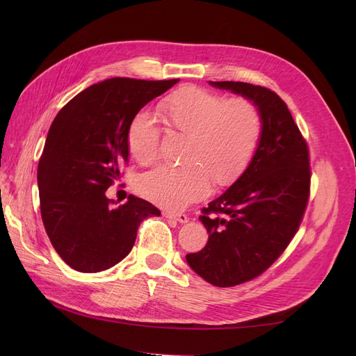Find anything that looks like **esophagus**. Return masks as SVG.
<instances>
[{
    "instance_id": "esophagus-1",
    "label": "esophagus",
    "mask_w": 356,
    "mask_h": 356,
    "mask_svg": "<svg viewBox=\"0 0 356 356\" xmlns=\"http://www.w3.org/2000/svg\"><path fill=\"white\" fill-rule=\"evenodd\" d=\"M163 217L177 220L179 222H188V215H186V213H177V212H170V211H163Z\"/></svg>"
}]
</instances>
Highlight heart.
I'll return each mask as SVG.
<instances>
[{
  "mask_svg": "<svg viewBox=\"0 0 356 356\" xmlns=\"http://www.w3.org/2000/svg\"><path fill=\"white\" fill-rule=\"evenodd\" d=\"M168 132L187 139L186 166L157 168L138 181L145 199L168 209H182L207 196L211 179L229 186L250 166L263 135V115L243 96L225 98L197 86L182 88L159 105ZM127 148L139 165L159 156L160 129L147 113L132 117L126 134Z\"/></svg>",
  "mask_w": 356,
  "mask_h": 356,
  "instance_id": "b5f03b06",
  "label": "heart"
}]
</instances>
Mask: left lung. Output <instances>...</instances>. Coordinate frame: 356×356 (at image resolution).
Listing matches in <instances>:
<instances>
[{
  "label": "left lung",
  "mask_w": 356,
  "mask_h": 356,
  "mask_svg": "<svg viewBox=\"0 0 356 356\" xmlns=\"http://www.w3.org/2000/svg\"><path fill=\"white\" fill-rule=\"evenodd\" d=\"M257 104L263 135L250 166L234 184L202 209L209 239L187 263L215 286L258 277L293 241L310 196V154L286 104L273 90L242 81H209Z\"/></svg>",
  "instance_id": "8db88e82"
}]
</instances>
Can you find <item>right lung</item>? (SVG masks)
<instances>
[{
	"label": "right lung",
	"mask_w": 356,
	"mask_h": 356,
	"mask_svg": "<svg viewBox=\"0 0 356 356\" xmlns=\"http://www.w3.org/2000/svg\"><path fill=\"white\" fill-rule=\"evenodd\" d=\"M178 81L104 80L74 96L53 120L38 161L40 211L53 248L74 270L96 273L122 261L139 224L160 215L132 195L115 207L105 191L129 161L132 117Z\"/></svg>",
	"instance_id": "add662e5"
}]
</instances>
